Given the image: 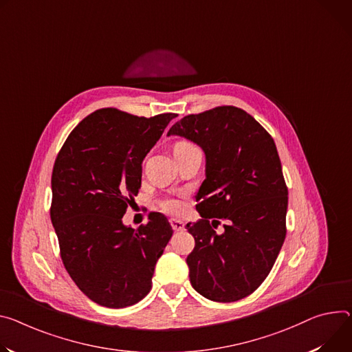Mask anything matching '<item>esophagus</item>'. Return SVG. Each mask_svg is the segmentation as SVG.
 <instances>
[{
	"label": "esophagus",
	"instance_id": "obj_1",
	"mask_svg": "<svg viewBox=\"0 0 352 352\" xmlns=\"http://www.w3.org/2000/svg\"><path fill=\"white\" fill-rule=\"evenodd\" d=\"M170 223H171V228L175 230V232H181L184 230V221L178 220V219H170Z\"/></svg>",
	"mask_w": 352,
	"mask_h": 352
}]
</instances>
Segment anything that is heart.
Segmentation results:
<instances>
[{"label": "heart", "instance_id": "1", "mask_svg": "<svg viewBox=\"0 0 352 352\" xmlns=\"http://www.w3.org/2000/svg\"><path fill=\"white\" fill-rule=\"evenodd\" d=\"M190 143H186V142H179L177 143L175 146H189ZM162 208L166 210V212H170V213H177L179 209H181V204L179 201L174 199V198H166L162 201Z\"/></svg>", "mask_w": 352, "mask_h": 352}]
</instances>
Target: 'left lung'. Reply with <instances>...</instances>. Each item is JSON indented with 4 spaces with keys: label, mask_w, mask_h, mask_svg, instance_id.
Returning <instances> with one entry per match:
<instances>
[{
    "label": "left lung",
    "mask_w": 352,
    "mask_h": 352,
    "mask_svg": "<svg viewBox=\"0 0 352 352\" xmlns=\"http://www.w3.org/2000/svg\"><path fill=\"white\" fill-rule=\"evenodd\" d=\"M205 151L197 194L201 220L188 223L195 248L186 257L194 289L213 302L251 295L272 270L286 236L287 188L271 135L245 111L217 107L173 124ZM220 219L226 232L214 229Z\"/></svg>",
    "instance_id": "8db88e82"
}]
</instances>
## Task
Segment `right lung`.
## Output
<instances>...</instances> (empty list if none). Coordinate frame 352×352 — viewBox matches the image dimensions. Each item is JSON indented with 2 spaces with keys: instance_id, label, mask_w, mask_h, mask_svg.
I'll return each instance as SVG.
<instances>
[{
  "instance_id": "add662e5",
  "label": "right lung",
  "mask_w": 352,
  "mask_h": 352,
  "mask_svg": "<svg viewBox=\"0 0 352 352\" xmlns=\"http://www.w3.org/2000/svg\"><path fill=\"white\" fill-rule=\"evenodd\" d=\"M175 116L98 109L74 127L57 154L50 219L61 260L80 291L101 306L140 302L173 236L163 213H150L138 229L124 226L122 217L139 192L146 154Z\"/></svg>"
}]
</instances>
